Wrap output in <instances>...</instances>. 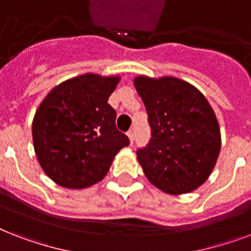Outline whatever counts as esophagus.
I'll use <instances>...</instances> for the list:
<instances>
[{
    "instance_id": "esophagus-1",
    "label": "esophagus",
    "mask_w": 251,
    "mask_h": 251,
    "mask_svg": "<svg viewBox=\"0 0 251 251\" xmlns=\"http://www.w3.org/2000/svg\"><path fill=\"white\" fill-rule=\"evenodd\" d=\"M127 137H129V139H130V143H133V142H134V131H133V130H129V131H127Z\"/></svg>"
}]
</instances>
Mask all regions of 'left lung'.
Segmentation results:
<instances>
[{
	"label": "left lung",
	"mask_w": 251,
	"mask_h": 251,
	"mask_svg": "<svg viewBox=\"0 0 251 251\" xmlns=\"http://www.w3.org/2000/svg\"><path fill=\"white\" fill-rule=\"evenodd\" d=\"M134 86L151 127L150 143L137 151L146 177L168 194L198 189L210 177L222 147L210 102L198 88L175 76L139 75Z\"/></svg>",
	"instance_id": "8db88e82"
}]
</instances>
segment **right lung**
Instances as JSON below:
<instances>
[{
	"label": "right lung",
	"instance_id": "right-lung-1",
	"mask_svg": "<svg viewBox=\"0 0 251 251\" xmlns=\"http://www.w3.org/2000/svg\"><path fill=\"white\" fill-rule=\"evenodd\" d=\"M120 76L83 74L49 92L32 121L33 149L49 178L69 189L101 181L129 138L116 127L108 99Z\"/></svg>",
	"mask_w": 251,
	"mask_h": 251
}]
</instances>
